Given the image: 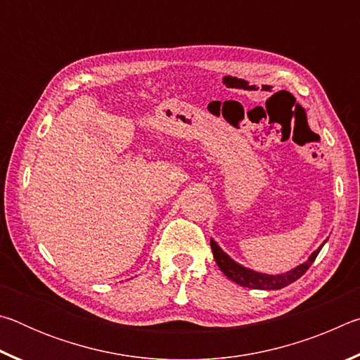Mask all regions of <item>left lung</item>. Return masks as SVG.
<instances>
[{
	"label": "left lung",
	"instance_id": "1",
	"mask_svg": "<svg viewBox=\"0 0 360 360\" xmlns=\"http://www.w3.org/2000/svg\"><path fill=\"white\" fill-rule=\"evenodd\" d=\"M327 241V240H326ZM326 241L316 249L314 252H311L308 260H304L303 264L297 265L292 270L285 271V273H278V275H268V273H262V271H255L252 268H248L245 265L238 264L230 255L224 251V249L217 245V243L211 238V249H212V255H214V260L217 266L221 268V271L225 276L231 281L243 285V288H249V289H260V290H278L283 289L285 285L292 284L297 281L298 278H302L304 275V271L308 270L314 259L318 257V254L321 252L322 246L326 245Z\"/></svg>",
	"mask_w": 360,
	"mask_h": 360
}]
</instances>
